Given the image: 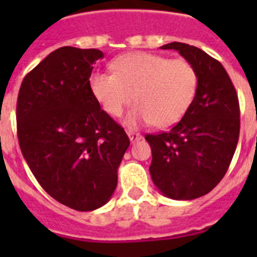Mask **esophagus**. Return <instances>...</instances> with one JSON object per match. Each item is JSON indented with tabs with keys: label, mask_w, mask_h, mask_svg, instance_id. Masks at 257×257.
Here are the masks:
<instances>
[{
	"label": "esophagus",
	"mask_w": 257,
	"mask_h": 257,
	"mask_svg": "<svg viewBox=\"0 0 257 257\" xmlns=\"http://www.w3.org/2000/svg\"><path fill=\"white\" fill-rule=\"evenodd\" d=\"M128 136H129V140H131V143H132V144H135V143H137V141H140L141 139H143V136H141L140 133L132 132V131H128Z\"/></svg>",
	"instance_id": "obj_1"
}]
</instances>
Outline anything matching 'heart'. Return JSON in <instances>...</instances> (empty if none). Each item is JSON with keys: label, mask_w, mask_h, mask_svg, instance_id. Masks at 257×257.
Listing matches in <instances>:
<instances>
[{"label": "heart", "mask_w": 257, "mask_h": 257, "mask_svg": "<svg viewBox=\"0 0 257 257\" xmlns=\"http://www.w3.org/2000/svg\"><path fill=\"white\" fill-rule=\"evenodd\" d=\"M113 73L96 72L89 89L109 116L118 117L132 100L129 126L152 124L167 128L179 122L193 102L197 73L191 62L155 53H128L110 64Z\"/></svg>", "instance_id": "b5f03b06"}]
</instances>
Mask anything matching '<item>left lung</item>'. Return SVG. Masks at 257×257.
<instances>
[{"instance_id": "1", "label": "left lung", "mask_w": 257, "mask_h": 257, "mask_svg": "<svg viewBox=\"0 0 257 257\" xmlns=\"http://www.w3.org/2000/svg\"><path fill=\"white\" fill-rule=\"evenodd\" d=\"M197 73V90L183 118L168 132L147 135L152 149L151 177L169 199L193 200L221 181L235 155L240 133L237 93L227 70L196 46L171 42Z\"/></svg>"}]
</instances>
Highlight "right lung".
I'll return each mask as SVG.
<instances>
[{"label": "right lung", "instance_id": "obj_1", "mask_svg": "<svg viewBox=\"0 0 257 257\" xmlns=\"http://www.w3.org/2000/svg\"><path fill=\"white\" fill-rule=\"evenodd\" d=\"M98 49L62 46L26 74L18 92L21 152L44 189L76 211L112 197L129 139L89 89Z\"/></svg>", "mask_w": 257, "mask_h": 257}]
</instances>
